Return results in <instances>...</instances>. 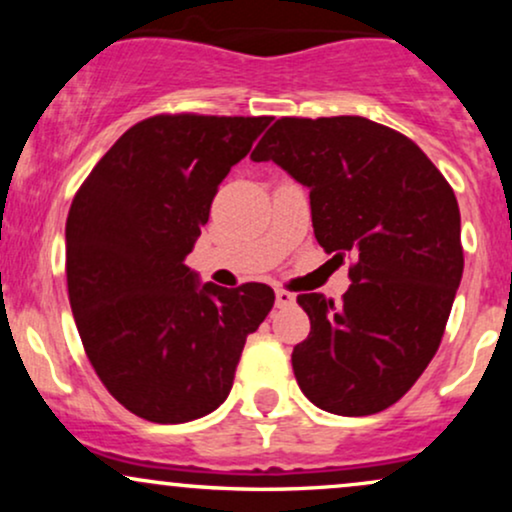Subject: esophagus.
<instances>
[{
	"mask_svg": "<svg viewBox=\"0 0 512 512\" xmlns=\"http://www.w3.org/2000/svg\"><path fill=\"white\" fill-rule=\"evenodd\" d=\"M293 303H296V296H293L291 291L276 289V308H286V305H293Z\"/></svg>",
	"mask_w": 512,
	"mask_h": 512,
	"instance_id": "1",
	"label": "esophagus"
}]
</instances>
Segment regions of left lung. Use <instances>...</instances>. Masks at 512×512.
Here are the masks:
<instances>
[{
    "label": "left lung",
    "instance_id": "8db88e82",
    "mask_svg": "<svg viewBox=\"0 0 512 512\" xmlns=\"http://www.w3.org/2000/svg\"><path fill=\"white\" fill-rule=\"evenodd\" d=\"M250 158L308 187L317 243L356 257L342 303L298 296L310 317L291 354L303 395L339 416L392 407L436 356L462 279L450 182L409 137L358 115L281 117Z\"/></svg>",
    "mask_w": 512,
    "mask_h": 512
}]
</instances>
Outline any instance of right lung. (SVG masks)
Here are the masks:
<instances>
[{
	"label": "right lung",
	"mask_w": 512,
	"mask_h": 512,
	"mask_svg": "<svg viewBox=\"0 0 512 512\" xmlns=\"http://www.w3.org/2000/svg\"><path fill=\"white\" fill-rule=\"evenodd\" d=\"M272 117L154 115L129 127L74 195L67 291L105 390L154 424L228 397L245 339L274 305L267 284L197 286L185 257L211 199Z\"/></svg>",
	"instance_id": "add662e5"
}]
</instances>
